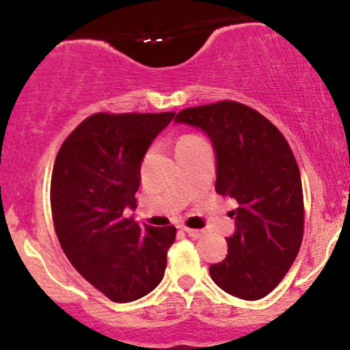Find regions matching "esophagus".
I'll return each mask as SVG.
<instances>
[{"mask_svg":"<svg viewBox=\"0 0 350 350\" xmlns=\"http://www.w3.org/2000/svg\"><path fill=\"white\" fill-rule=\"evenodd\" d=\"M184 232H186L189 237H192V239H200V237H204V234H206L204 230H198V228H189V227H184Z\"/></svg>","mask_w":350,"mask_h":350,"instance_id":"34e87169","label":"esophagus"}]
</instances>
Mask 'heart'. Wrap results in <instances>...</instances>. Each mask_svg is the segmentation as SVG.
Masks as SVG:
<instances>
[{
  "instance_id": "heart-1",
  "label": "heart",
  "mask_w": 350,
  "mask_h": 350,
  "mask_svg": "<svg viewBox=\"0 0 350 350\" xmlns=\"http://www.w3.org/2000/svg\"><path fill=\"white\" fill-rule=\"evenodd\" d=\"M196 138H200V136H198V135H184L183 138L179 139V142H183V139H196Z\"/></svg>"
}]
</instances>
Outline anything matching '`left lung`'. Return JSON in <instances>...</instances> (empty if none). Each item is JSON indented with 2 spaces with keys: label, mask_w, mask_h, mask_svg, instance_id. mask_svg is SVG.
<instances>
[{
  "label": "left lung",
  "mask_w": 350,
  "mask_h": 350,
  "mask_svg": "<svg viewBox=\"0 0 350 350\" xmlns=\"http://www.w3.org/2000/svg\"><path fill=\"white\" fill-rule=\"evenodd\" d=\"M176 122L204 130L217 158V194L237 200L228 255L211 265L212 280L240 299L265 298L284 278L304 234L299 167L270 120L234 100L191 107Z\"/></svg>",
  "instance_id": "left-lung-1"
}]
</instances>
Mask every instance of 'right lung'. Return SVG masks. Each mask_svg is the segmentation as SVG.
<instances>
[{
  "label": "right lung",
  "mask_w": 350,
  "mask_h": 350,
  "mask_svg": "<svg viewBox=\"0 0 350 350\" xmlns=\"http://www.w3.org/2000/svg\"><path fill=\"white\" fill-rule=\"evenodd\" d=\"M164 113H108L83 120L62 143L51 178V208L69 262L115 303L143 298L161 283L176 227L138 226L142 161L174 118Z\"/></svg>",
  "instance_id": "add662e5"
}]
</instances>
